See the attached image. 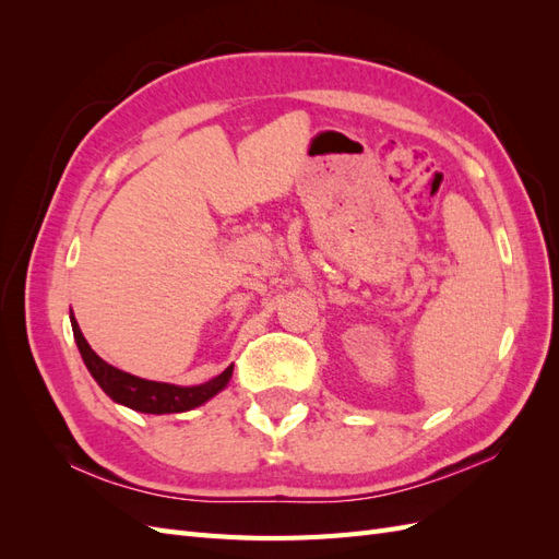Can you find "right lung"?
I'll return each instance as SVG.
<instances>
[{
    "mask_svg": "<svg viewBox=\"0 0 559 559\" xmlns=\"http://www.w3.org/2000/svg\"><path fill=\"white\" fill-rule=\"evenodd\" d=\"M74 341L81 352V359L86 364L88 373L95 378V382L103 386V392L118 405H126L138 413L146 415H167V413H186L193 411L198 405L207 403L218 392H224L226 384L233 378V366H228L222 376L212 378L210 382L193 384V386H181L170 382H154L144 380L138 376H130L126 370L107 364L103 357L91 349L88 341L83 337L74 314H70Z\"/></svg>",
    "mask_w": 559,
    "mask_h": 559,
    "instance_id": "add662e5",
    "label": "right lung"
}]
</instances>
